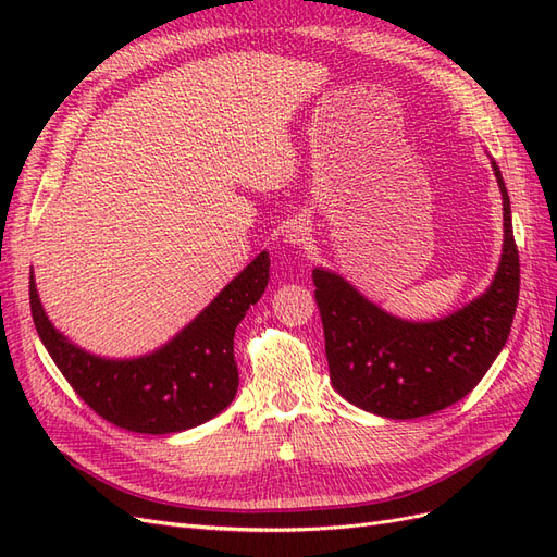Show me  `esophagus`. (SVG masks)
<instances>
[{"label": "esophagus", "instance_id": "1", "mask_svg": "<svg viewBox=\"0 0 557 557\" xmlns=\"http://www.w3.org/2000/svg\"><path fill=\"white\" fill-rule=\"evenodd\" d=\"M311 221L305 215L295 218V221L285 227V242L290 246H307L311 242Z\"/></svg>", "mask_w": 557, "mask_h": 557}]
</instances>
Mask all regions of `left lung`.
<instances>
[{
	"label": "left lung",
	"mask_w": 557,
	"mask_h": 557,
	"mask_svg": "<svg viewBox=\"0 0 557 557\" xmlns=\"http://www.w3.org/2000/svg\"><path fill=\"white\" fill-rule=\"evenodd\" d=\"M504 244L487 288L434 320L387 313L325 267L313 269L334 391L356 407L393 420L442 411L474 391L509 339L520 288L511 201L497 162Z\"/></svg>",
	"instance_id": "8db88e82"
}]
</instances>
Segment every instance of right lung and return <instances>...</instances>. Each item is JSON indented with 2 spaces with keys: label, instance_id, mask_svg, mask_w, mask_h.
I'll return each mask as SVG.
<instances>
[{
  "label": "right lung",
  "instance_id": "obj_1",
  "mask_svg": "<svg viewBox=\"0 0 557 557\" xmlns=\"http://www.w3.org/2000/svg\"><path fill=\"white\" fill-rule=\"evenodd\" d=\"M267 281L269 252L262 250L170 342L139 358L95 356L64 336L44 311L35 272L29 307L48 356L95 413L129 432L174 434L207 423L237 395L234 330Z\"/></svg>",
  "mask_w": 557,
  "mask_h": 557
}]
</instances>
